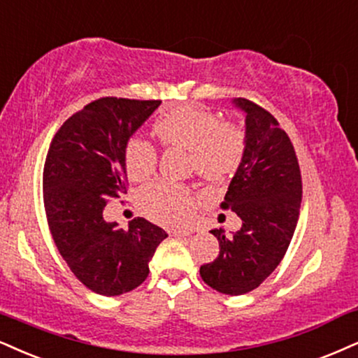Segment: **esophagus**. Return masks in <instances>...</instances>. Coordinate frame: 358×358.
I'll return each mask as SVG.
<instances>
[{
  "instance_id": "obj_1",
  "label": "esophagus",
  "mask_w": 358,
  "mask_h": 358,
  "mask_svg": "<svg viewBox=\"0 0 358 358\" xmlns=\"http://www.w3.org/2000/svg\"><path fill=\"white\" fill-rule=\"evenodd\" d=\"M169 234L174 237H186V236H191L192 231L191 229H171Z\"/></svg>"
}]
</instances>
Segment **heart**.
Here are the masks:
<instances>
[{
    "mask_svg": "<svg viewBox=\"0 0 358 358\" xmlns=\"http://www.w3.org/2000/svg\"><path fill=\"white\" fill-rule=\"evenodd\" d=\"M154 132L166 148L189 152L192 169L209 180L229 178L244 157V134L236 126L219 124L213 113L196 106H179L162 114ZM156 162L157 154L148 141L132 138L127 143L124 164L131 180L141 182L151 178ZM138 201L149 219L164 226H182L191 219L196 199L187 187L154 182L139 192Z\"/></svg>",
    "mask_w": 358,
    "mask_h": 358,
    "instance_id": "b5f03b06",
    "label": "heart"
}]
</instances>
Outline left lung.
<instances>
[{
	"label": "left lung",
	"instance_id": "obj_1",
	"mask_svg": "<svg viewBox=\"0 0 358 358\" xmlns=\"http://www.w3.org/2000/svg\"><path fill=\"white\" fill-rule=\"evenodd\" d=\"M234 108L245 116V151L229 184L222 207L239 215L232 236L213 229L220 252L201 267V277L220 294L257 289L289 249L302 201V180L294 145L271 113L244 98Z\"/></svg>",
	"mask_w": 358,
	"mask_h": 358
}]
</instances>
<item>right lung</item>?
Segmentation results:
<instances>
[{"label": "right lung", "instance_id": "obj_1", "mask_svg": "<svg viewBox=\"0 0 358 358\" xmlns=\"http://www.w3.org/2000/svg\"><path fill=\"white\" fill-rule=\"evenodd\" d=\"M159 104L92 101L59 127L44 162V209L57 250L87 289L106 297L143 284L167 237L143 217L131 220L127 231L103 217L106 201L126 192V145Z\"/></svg>", "mask_w": 358, "mask_h": 358}]
</instances>
